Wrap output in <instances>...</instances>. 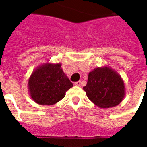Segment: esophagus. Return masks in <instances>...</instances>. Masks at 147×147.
Wrapping results in <instances>:
<instances>
[{
	"mask_svg": "<svg viewBox=\"0 0 147 147\" xmlns=\"http://www.w3.org/2000/svg\"><path fill=\"white\" fill-rule=\"evenodd\" d=\"M74 85L76 86H80L81 85V81H78V82H76V83H74Z\"/></svg>",
	"mask_w": 147,
	"mask_h": 147,
	"instance_id": "obj_1",
	"label": "esophagus"
}]
</instances>
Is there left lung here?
Instances as JSON below:
<instances>
[{
    "label": "left lung",
    "instance_id": "8db88e82",
    "mask_svg": "<svg viewBox=\"0 0 147 147\" xmlns=\"http://www.w3.org/2000/svg\"><path fill=\"white\" fill-rule=\"evenodd\" d=\"M83 90L87 98L101 109L115 107L125 97V86L120 75L107 65L96 67L88 75Z\"/></svg>",
    "mask_w": 147,
    "mask_h": 147
}]
</instances>
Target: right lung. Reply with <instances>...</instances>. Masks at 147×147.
Returning a JSON list of instances; mask_svg holds the SVG:
<instances>
[{
  "mask_svg": "<svg viewBox=\"0 0 147 147\" xmlns=\"http://www.w3.org/2000/svg\"><path fill=\"white\" fill-rule=\"evenodd\" d=\"M73 84L61 68V63L47 62L37 67L28 80L30 98L37 104L52 105L65 96Z\"/></svg>",
  "mask_w": 147,
  "mask_h": 147,
  "instance_id": "add662e5",
  "label": "right lung"
}]
</instances>
